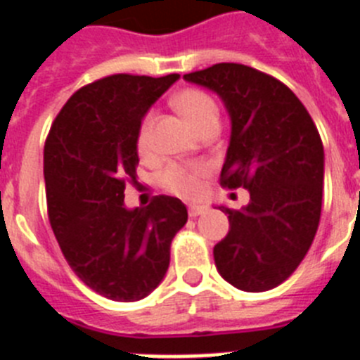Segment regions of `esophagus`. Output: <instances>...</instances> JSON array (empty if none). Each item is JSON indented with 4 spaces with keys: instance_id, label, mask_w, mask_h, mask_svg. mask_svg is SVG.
Segmentation results:
<instances>
[{
    "instance_id": "1",
    "label": "esophagus",
    "mask_w": 360,
    "mask_h": 360,
    "mask_svg": "<svg viewBox=\"0 0 360 360\" xmlns=\"http://www.w3.org/2000/svg\"><path fill=\"white\" fill-rule=\"evenodd\" d=\"M205 205H189V216L191 218H196V216H200L202 212H205Z\"/></svg>"
}]
</instances>
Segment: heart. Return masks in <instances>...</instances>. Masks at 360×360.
<instances>
[{"mask_svg":"<svg viewBox=\"0 0 360 360\" xmlns=\"http://www.w3.org/2000/svg\"><path fill=\"white\" fill-rule=\"evenodd\" d=\"M174 104L193 126L202 128L203 124L218 120V108L207 94L200 90H182L174 97ZM153 113H146L136 131V151L141 157H148L153 149ZM207 174V167L200 164L169 165L162 173L160 182L169 193L184 198H196L202 195V180Z\"/></svg>","mask_w":360,"mask_h":360,"instance_id":"obj_1","label":"heart"}]
</instances>
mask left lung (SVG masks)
I'll return each instance as SVG.
<instances>
[{
	"label": "left lung",
	"instance_id": "8db88e82",
	"mask_svg": "<svg viewBox=\"0 0 360 360\" xmlns=\"http://www.w3.org/2000/svg\"><path fill=\"white\" fill-rule=\"evenodd\" d=\"M184 79L214 91L231 117V142L219 186L243 187L250 202L229 214L214 245L219 276L245 292L281 285L303 262L321 218L324 149L303 103L272 75L218 63Z\"/></svg>",
	"mask_w": 360,
	"mask_h": 360
}]
</instances>
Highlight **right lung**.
I'll list each match as a JSON object with an SVG mask.
<instances>
[{"label": "right lung", "instance_id": "1", "mask_svg": "<svg viewBox=\"0 0 360 360\" xmlns=\"http://www.w3.org/2000/svg\"><path fill=\"white\" fill-rule=\"evenodd\" d=\"M178 73H117L82 86L63 106L44 142V184L52 231L84 285L113 301L151 294L169 266L171 241L187 209L158 195L148 207L126 209L136 186V131L151 104Z\"/></svg>", "mask_w": 360, "mask_h": 360}]
</instances>
